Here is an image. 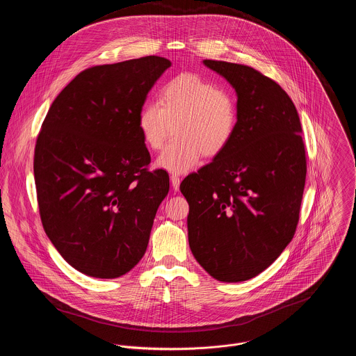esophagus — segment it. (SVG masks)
Wrapping results in <instances>:
<instances>
[{
    "instance_id": "obj_1",
    "label": "esophagus",
    "mask_w": 356,
    "mask_h": 356,
    "mask_svg": "<svg viewBox=\"0 0 356 356\" xmlns=\"http://www.w3.org/2000/svg\"><path fill=\"white\" fill-rule=\"evenodd\" d=\"M170 181H171L172 189H174V191H178V189H179V184H181V178H179L177 174H171V175H170Z\"/></svg>"
}]
</instances>
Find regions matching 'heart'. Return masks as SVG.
Returning a JSON list of instances; mask_svg holds the SVG:
<instances>
[{
  "label": "heart",
  "mask_w": 356,
  "mask_h": 356,
  "mask_svg": "<svg viewBox=\"0 0 356 356\" xmlns=\"http://www.w3.org/2000/svg\"><path fill=\"white\" fill-rule=\"evenodd\" d=\"M144 144L160 149L171 133L178 137L156 160L170 172L195 168L202 156L215 157L232 143L238 124L233 93L193 72L179 74L160 89V100L147 102L138 113Z\"/></svg>",
  "instance_id": "heart-1"
}]
</instances>
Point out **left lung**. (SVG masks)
I'll return each mask as SVG.
<instances>
[{"label":"left lung","instance_id":"8db88e82","mask_svg":"<svg viewBox=\"0 0 356 356\" xmlns=\"http://www.w3.org/2000/svg\"><path fill=\"white\" fill-rule=\"evenodd\" d=\"M237 93L238 124L229 147L181 192L189 203V247L222 282L247 281L292 241L305 191V151L296 106L252 67L204 60Z\"/></svg>","mask_w":356,"mask_h":356}]
</instances>
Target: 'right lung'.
I'll return each instance as SVG.
<instances>
[{
	"instance_id": "obj_1",
	"label": "right lung",
	"mask_w": 356,
	"mask_h": 356,
	"mask_svg": "<svg viewBox=\"0 0 356 356\" xmlns=\"http://www.w3.org/2000/svg\"><path fill=\"white\" fill-rule=\"evenodd\" d=\"M170 65L147 56L88 68L42 123L34 153L42 226L63 259L89 277L118 278L147 251L170 179L164 170H148L137 122Z\"/></svg>"
}]
</instances>
